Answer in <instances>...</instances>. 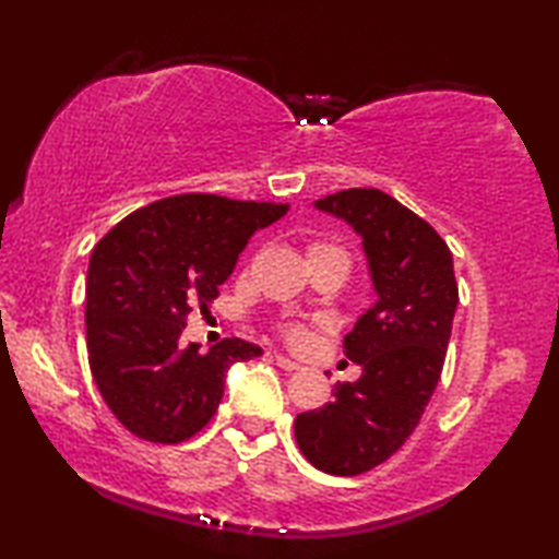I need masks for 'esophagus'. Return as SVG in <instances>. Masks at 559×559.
Returning <instances> with one entry per match:
<instances>
[{"label":"esophagus","mask_w":559,"mask_h":559,"mask_svg":"<svg viewBox=\"0 0 559 559\" xmlns=\"http://www.w3.org/2000/svg\"><path fill=\"white\" fill-rule=\"evenodd\" d=\"M273 360L278 362V368H283V370H300V366L296 360H290V358H286V356H281V353H276V356H273Z\"/></svg>","instance_id":"1"}]
</instances>
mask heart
<instances>
[{
  "label": "heart",
  "mask_w": 559,
  "mask_h": 559,
  "mask_svg": "<svg viewBox=\"0 0 559 559\" xmlns=\"http://www.w3.org/2000/svg\"><path fill=\"white\" fill-rule=\"evenodd\" d=\"M318 248H333V246L316 243V246H311V251H318ZM286 335H288V338H294V341H300V338H304V331H300L298 325H286Z\"/></svg>",
  "instance_id": "1"
}]
</instances>
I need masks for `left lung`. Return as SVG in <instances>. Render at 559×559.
I'll return each instance as SVG.
<instances>
[{
  "label": "left lung",
  "mask_w": 559,
  "mask_h": 559,
  "mask_svg": "<svg viewBox=\"0 0 559 559\" xmlns=\"http://www.w3.org/2000/svg\"><path fill=\"white\" fill-rule=\"evenodd\" d=\"M313 206L360 236L378 300L343 338L360 378L300 413L296 440L318 471L360 475L401 450L436 391L457 308L453 253L428 221L378 189L338 191Z\"/></svg>",
  "instance_id": "obj_1"
}]
</instances>
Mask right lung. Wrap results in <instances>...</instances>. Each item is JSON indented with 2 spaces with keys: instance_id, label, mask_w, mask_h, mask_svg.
I'll use <instances>...</instances> for the list:
<instances>
[{
  "instance_id": "obj_1",
  "label": "right lung",
  "mask_w": 559,
  "mask_h": 559,
  "mask_svg": "<svg viewBox=\"0 0 559 559\" xmlns=\"http://www.w3.org/2000/svg\"><path fill=\"white\" fill-rule=\"evenodd\" d=\"M288 203L181 193L134 211L92 251L86 276V350L94 383L136 438L181 442L214 418L234 362L259 345L224 338L201 353L181 333L234 273L259 228Z\"/></svg>"
}]
</instances>
